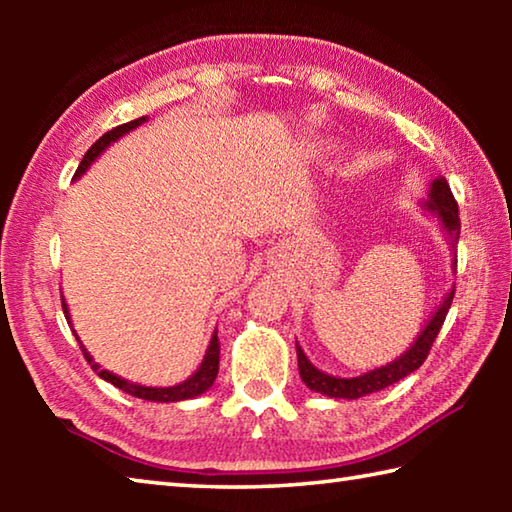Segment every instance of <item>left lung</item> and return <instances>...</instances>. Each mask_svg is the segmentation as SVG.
<instances>
[{"mask_svg": "<svg viewBox=\"0 0 512 512\" xmlns=\"http://www.w3.org/2000/svg\"><path fill=\"white\" fill-rule=\"evenodd\" d=\"M424 207H427L429 212L436 214L440 228H443V232L447 235L449 246L456 248L458 235H461V221H458V205L454 201L452 189H449L445 178L433 180L429 187L427 201H424ZM454 264H456V259H454ZM452 300H454V289L443 298L438 309L431 314L429 323L424 325V329L418 334V339L413 341L411 348L406 350L400 359H395L391 363H386V366L375 368L370 372H363V375H359V377L345 379V377L327 375V372L318 370L314 363L305 357V352H302V348L296 343L298 370H300L302 381H305L307 388H311V391L323 393L327 397H343V400H357V397L377 393V391H381V388L395 384V381H400L406 375H411L413 370H418L424 363V359H427L431 345H433V341H436L440 327H443V323H445L447 311H449V307H452Z\"/></svg>", "mask_w": 512, "mask_h": 512, "instance_id": "left-lung-1", "label": "left lung"}]
</instances>
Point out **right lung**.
<instances>
[{"instance_id":"right-lung-1","label":"right lung","mask_w":512,"mask_h":512,"mask_svg":"<svg viewBox=\"0 0 512 512\" xmlns=\"http://www.w3.org/2000/svg\"><path fill=\"white\" fill-rule=\"evenodd\" d=\"M146 119H149V117L133 119V121H128V124H121V126H117V128H112V131H108L106 135H101L99 140L90 146L88 153L83 155V160H81V164H79V169H76L74 178H81L83 173L90 169V164H92L94 160H97L99 155H101L103 151H106L112 142H117L119 137H124L126 133H131L133 128L142 126ZM63 311H65L67 323L72 325V318H69V311H67L65 300H63ZM74 336H76V332H74ZM76 341H79V336H76ZM81 350H83V354H85V359H88V363H92V368L99 372V377L110 381V384L117 386L119 391H124V393H128V395H133V397H140V400H149V402H180V400H192V397L205 393L207 388H210V386L214 384L216 372H219V350H221V348H219V336H216V329H214L212 341H210V345H207V352H205L203 363H201V366H198V370L194 372L192 377L185 379L183 384L167 386V388H155V386L133 384V381L121 379V377H117V375H112V372H108V370H99V363H94V359L90 357V352L83 348V343H81Z\"/></svg>"}]
</instances>
